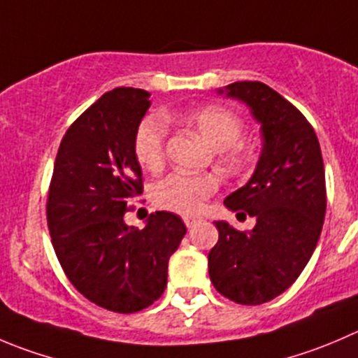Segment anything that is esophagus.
<instances>
[{"label": "esophagus", "instance_id": "34e87169", "mask_svg": "<svg viewBox=\"0 0 358 358\" xmlns=\"http://www.w3.org/2000/svg\"><path fill=\"white\" fill-rule=\"evenodd\" d=\"M183 222H185V225H187V227H194V225H196L197 224V222H199V218H197V217H185V218H183Z\"/></svg>", "mask_w": 358, "mask_h": 358}]
</instances>
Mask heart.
<instances>
[{
  "mask_svg": "<svg viewBox=\"0 0 358 358\" xmlns=\"http://www.w3.org/2000/svg\"><path fill=\"white\" fill-rule=\"evenodd\" d=\"M217 154V161L227 173H241L248 166V152L243 147V120L229 108L218 105L201 106L182 117ZM168 124L161 115H148L134 134V155L148 171H157L166 161ZM218 190L213 175H182L171 173L159 180L152 189V201L162 210L178 215H196L204 201Z\"/></svg>",
  "mask_w": 358,
  "mask_h": 358,
  "instance_id": "obj_1",
  "label": "heart"
}]
</instances>
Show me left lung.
I'll return each mask as SVG.
<instances>
[{"label": "left lung", "instance_id": "1", "mask_svg": "<svg viewBox=\"0 0 358 358\" xmlns=\"http://www.w3.org/2000/svg\"><path fill=\"white\" fill-rule=\"evenodd\" d=\"M218 92L250 106L262 154L248 183L224 201L255 218V227L241 232L215 222L218 241L208 253V271L222 296L255 306L285 292L313 255L327 208L324 161L306 117L269 85L234 82Z\"/></svg>", "mask_w": 358, "mask_h": 358}]
</instances>
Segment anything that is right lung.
Instances as JSON below:
<instances>
[{
    "instance_id": "add662e5",
    "label": "right lung",
    "mask_w": 358,
    "mask_h": 358,
    "mask_svg": "<svg viewBox=\"0 0 358 358\" xmlns=\"http://www.w3.org/2000/svg\"><path fill=\"white\" fill-rule=\"evenodd\" d=\"M150 94L117 87L69 126L59 145L47 199V224L62 271L83 297L115 313L154 304L168 283L169 257L187 229L155 211L145 229L124 213L143 192L134 134Z\"/></svg>"
}]
</instances>
